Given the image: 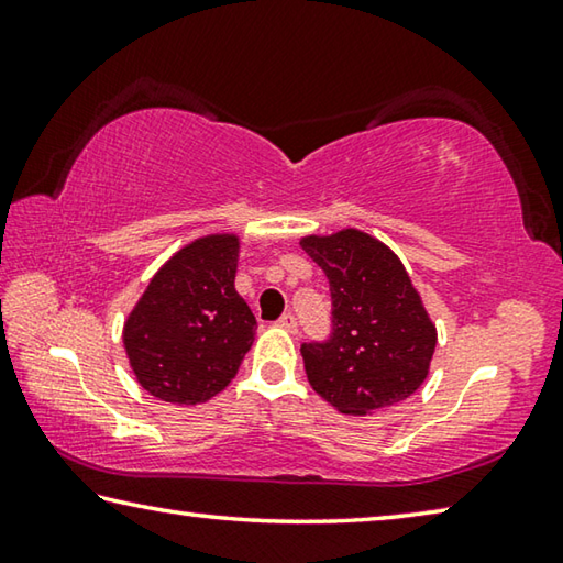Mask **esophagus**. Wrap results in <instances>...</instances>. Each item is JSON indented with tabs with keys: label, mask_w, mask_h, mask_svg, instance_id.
I'll return each instance as SVG.
<instances>
[{
	"label": "esophagus",
	"mask_w": 563,
	"mask_h": 563,
	"mask_svg": "<svg viewBox=\"0 0 563 563\" xmlns=\"http://www.w3.org/2000/svg\"><path fill=\"white\" fill-rule=\"evenodd\" d=\"M278 325H280L283 330L295 332V330H298V320H295L292 312H285V316H280V318H278Z\"/></svg>",
	"instance_id": "obj_1"
}]
</instances>
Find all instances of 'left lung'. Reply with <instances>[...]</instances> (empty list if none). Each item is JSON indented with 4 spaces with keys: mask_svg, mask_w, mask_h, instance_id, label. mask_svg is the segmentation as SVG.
Listing matches in <instances>:
<instances>
[{
    "mask_svg": "<svg viewBox=\"0 0 563 563\" xmlns=\"http://www.w3.org/2000/svg\"><path fill=\"white\" fill-rule=\"evenodd\" d=\"M300 245L325 271L332 298L330 338L300 345L312 389L342 415H373L415 395L437 328L402 261L355 228Z\"/></svg>",
    "mask_w": 563,
    "mask_h": 563,
    "instance_id": "obj_1",
    "label": "left lung"
}]
</instances>
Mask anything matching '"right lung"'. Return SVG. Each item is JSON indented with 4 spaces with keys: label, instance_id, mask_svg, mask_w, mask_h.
I'll return each instance as SVG.
<instances>
[{
    "label": "right lung",
    "instance_id": "1",
    "mask_svg": "<svg viewBox=\"0 0 563 563\" xmlns=\"http://www.w3.org/2000/svg\"><path fill=\"white\" fill-rule=\"evenodd\" d=\"M238 235L198 238L170 258L123 325L141 387L164 402H208L235 377L255 338V316L235 292Z\"/></svg>",
    "mask_w": 563,
    "mask_h": 563
}]
</instances>
